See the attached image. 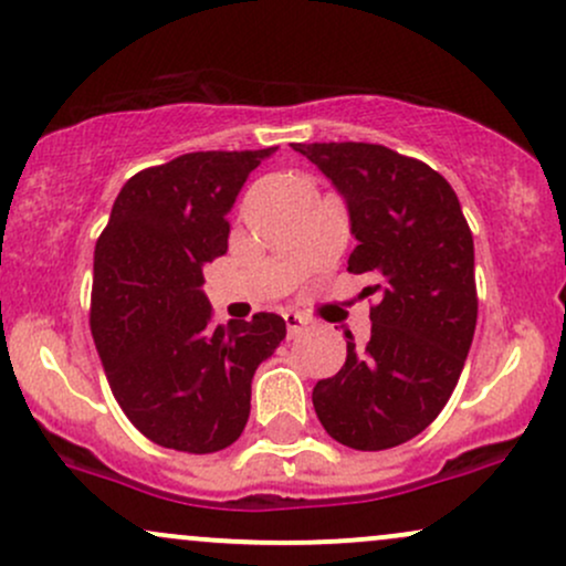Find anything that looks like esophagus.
<instances>
[{
    "mask_svg": "<svg viewBox=\"0 0 566 566\" xmlns=\"http://www.w3.org/2000/svg\"><path fill=\"white\" fill-rule=\"evenodd\" d=\"M284 324H287V335L290 337H297L305 329V322L301 314H292V311H287V314H284Z\"/></svg>",
    "mask_w": 566,
    "mask_h": 566,
    "instance_id": "obj_1",
    "label": "esophagus"
}]
</instances>
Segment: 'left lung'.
Segmentation results:
<instances>
[{"mask_svg": "<svg viewBox=\"0 0 566 566\" xmlns=\"http://www.w3.org/2000/svg\"><path fill=\"white\" fill-rule=\"evenodd\" d=\"M343 193L356 250L350 274L378 292L373 333L314 386L324 431L361 452L399 447L437 420L476 329L473 237L458 193L426 161L378 143H292Z\"/></svg>", "mask_w": 566, "mask_h": 566, "instance_id": "left-lung-1", "label": "left lung"}]
</instances>
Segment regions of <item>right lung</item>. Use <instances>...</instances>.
<instances>
[{
	"mask_svg": "<svg viewBox=\"0 0 566 566\" xmlns=\"http://www.w3.org/2000/svg\"><path fill=\"white\" fill-rule=\"evenodd\" d=\"M274 151H193L140 170L95 244V348L129 423L167 450L210 454L242 437L252 375L287 335L276 314L216 327L201 292L247 175Z\"/></svg>",
	"mask_w": 566,
	"mask_h": 566,
	"instance_id": "add662e5",
	"label": "right lung"
}]
</instances>
